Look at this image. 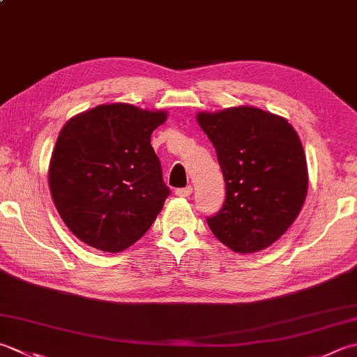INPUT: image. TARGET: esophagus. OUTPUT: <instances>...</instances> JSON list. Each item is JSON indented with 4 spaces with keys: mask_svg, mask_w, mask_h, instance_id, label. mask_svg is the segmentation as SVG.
Here are the masks:
<instances>
[{
    "mask_svg": "<svg viewBox=\"0 0 357 357\" xmlns=\"http://www.w3.org/2000/svg\"><path fill=\"white\" fill-rule=\"evenodd\" d=\"M192 190H193L192 185H187V187H183V188H176V190H174V195H176V197L185 198V197H190Z\"/></svg>",
    "mask_w": 357,
    "mask_h": 357,
    "instance_id": "34e87169",
    "label": "esophagus"
}]
</instances>
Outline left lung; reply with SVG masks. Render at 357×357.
<instances>
[{
	"label": "left lung",
	"mask_w": 357,
	"mask_h": 357,
	"mask_svg": "<svg viewBox=\"0 0 357 357\" xmlns=\"http://www.w3.org/2000/svg\"><path fill=\"white\" fill-rule=\"evenodd\" d=\"M215 146L226 199L207 225L222 244L250 254L271 246L294 222L308 192L302 142L286 119L254 107L199 113Z\"/></svg>",
	"instance_id": "8db88e82"
}]
</instances>
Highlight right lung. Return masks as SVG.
I'll return each instance as SVG.
<instances>
[{"label": "right lung", "mask_w": 357, "mask_h": 357, "mask_svg": "<svg viewBox=\"0 0 357 357\" xmlns=\"http://www.w3.org/2000/svg\"><path fill=\"white\" fill-rule=\"evenodd\" d=\"M165 111L100 105L60 131L49 165L54 204L80 241L121 252L150 229L170 188L150 144Z\"/></svg>", "instance_id": "right-lung-1"}]
</instances>
